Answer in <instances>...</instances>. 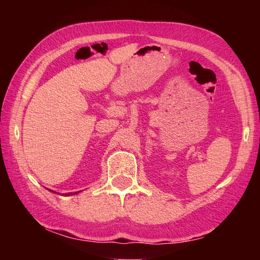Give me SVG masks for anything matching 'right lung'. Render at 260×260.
Returning <instances> with one entry per match:
<instances>
[{"label":"right lung","instance_id":"obj_1","mask_svg":"<svg viewBox=\"0 0 260 260\" xmlns=\"http://www.w3.org/2000/svg\"><path fill=\"white\" fill-rule=\"evenodd\" d=\"M49 190H50V189H49ZM50 191H52V192H55V193H57L56 191H54V190H50ZM79 191H76V192H68V193H65V196H70V195H74V193H78ZM63 195H64V193H63Z\"/></svg>","mask_w":260,"mask_h":260}]
</instances>
